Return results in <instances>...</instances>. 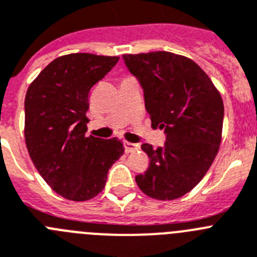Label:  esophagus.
<instances>
[{
    "label": "esophagus",
    "mask_w": 257,
    "mask_h": 257,
    "mask_svg": "<svg viewBox=\"0 0 257 257\" xmlns=\"http://www.w3.org/2000/svg\"><path fill=\"white\" fill-rule=\"evenodd\" d=\"M124 149H125V153H136V151L140 150V145L138 144H132V142L125 141L124 142Z\"/></svg>",
    "instance_id": "obj_1"
}]
</instances>
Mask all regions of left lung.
Wrapping results in <instances>:
<instances>
[{"instance_id":"obj_1","label":"left lung","mask_w":257,"mask_h":257,"mask_svg":"<svg viewBox=\"0 0 257 257\" xmlns=\"http://www.w3.org/2000/svg\"><path fill=\"white\" fill-rule=\"evenodd\" d=\"M122 59L144 89L151 126L167 135L164 146H141L150 164L136 182L154 199L181 198L199 184L218 153L221 94L208 75L184 55L151 51L124 54Z\"/></svg>"}]
</instances>
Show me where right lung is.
Listing matches in <instances>:
<instances>
[{
  "label": "right lung",
  "mask_w": 257,
  "mask_h": 257,
  "mask_svg": "<svg viewBox=\"0 0 257 257\" xmlns=\"http://www.w3.org/2000/svg\"><path fill=\"white\" fill-rule=\"evenodd\" d=\"M119 61L73 53L49 63L24 101V137L31 159L57 194L84 202L103 190L107 173L124 154L119 138L86 137L91 88Z\"/></svg>",
  "instance_id": "1"
}]
</instances>
